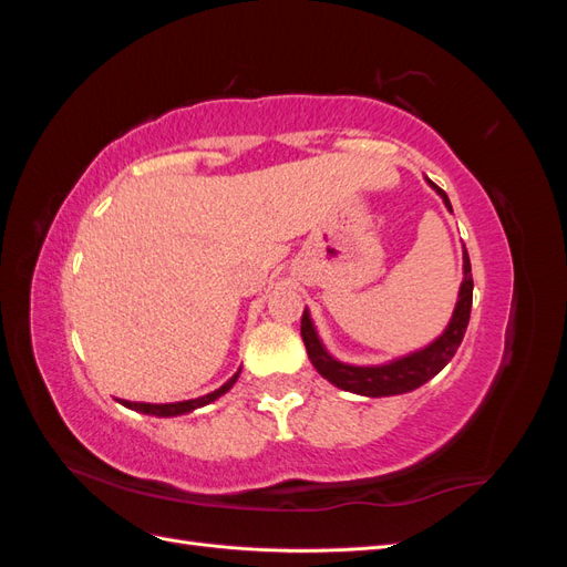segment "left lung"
Masks as SVG:
<instances>
[{
  "label": "left lung",
  "mask_w": 567,
  "mask_h": 567,
  "mask_svg": "<svg viewBox=\"0 0 567 567\" xmlns=\"http://www.w3.org/2000/svg\"><path fill=\"white\" fill-rule=\"evenodd\" d=\"M425 182L435 188V192L442 196L444 205H447V210L452 213V203L447 194H444L442 188L427 177ZM471 305H473V274H471L468 250L463 246V281L458 288L454 315L447 323V329L442 331V336H437L431 346H425L423 350H416L400 359H392V362L379 364V367H354V364H342L336 357L326 352L323 342L319 340L315 323L310 319V312L307 310L302 312L300 333L305 340L307 354H310L315 369L323 375L326 381L333 383L340 390L364 394V398H390V394H402V392L421 388L452 362V357L456 354L461 340L468 329Z\"/></svg>",
  "instance_id": "8db88e82"
}]
</instances>
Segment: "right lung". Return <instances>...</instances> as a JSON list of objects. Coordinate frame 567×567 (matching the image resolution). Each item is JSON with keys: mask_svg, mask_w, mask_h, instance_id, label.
Wrapping results in <instances>:
<instances>
[{"mask_svg": "<svg viewBox=\"0 0 567 567\" xmlns=\"http://www.w3.org/2000/svg\"><path fill=\"white\" fill-rule=\"evenodd\" d=\"M238 373H241V369H238L225 385L217 388L215 392L203 394V398H196V400L169 402V404H146V402H127V400H120V404H125L127 409H134V411H140V414H148V416H182V414H188V411H194V409H198V406H205V404L215 402L217 398H221V394L229 392L231 385H234L236 379H238Z\"/></svg>", "mask_w": 567, "mask_h": 567, "instance_id": "add662e5", "label": "right lung"}]
</instances>
